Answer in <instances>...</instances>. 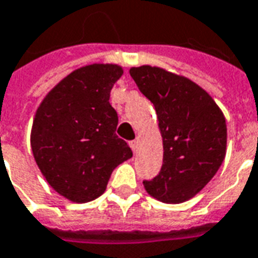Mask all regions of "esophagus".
I'll use <instances>...</instances> for the list:
<instances>
[{
  "label": "esophagus",
  "instance_id": "obj_1",
  "mask_svg": "<svg viewBox=\"0 0 258 258\" xmlns=\"http://www.w3.org/2000/svg\"><path fill=\"white\" fill-rule=\"evenodd\" d=\"M130 148L133 149L134 153H137V149H138V141H131V142H130Z\"/></svg>",
  "mask_w": 258,
  "mask_h": 258
}]
</instances>
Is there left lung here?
<instances>
[{
  "label": "left lung",
  "instance_id": "8db88e82",
  "mask_svg": "<svg viewBox=\"0 0 258 258\" xmlns=\"http://www.w3.org/2000/svg\"><path fill=\"white\" fill-rule=\"evenodd\" d=\"M137 87L153 103L163 137V166L148 194L164 203H182L210 181L225 157V117L194 81L160 68H131Z\"/></svg>",
  "mask_w": 258,
  "mask_h": 258
}]
</instances>
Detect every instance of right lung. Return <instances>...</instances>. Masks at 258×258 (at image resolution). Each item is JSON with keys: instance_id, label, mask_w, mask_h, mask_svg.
Masks as SVG:
<instances>
[{"instance_id": "obj_1", "label": "right lung", "mask_w": 258, "mask_h": 258, "mask_svg": "<svg viewBox=\"0 0 258 258\" xmlns=\"http://www.w3.org/2000/svg\"><path fill=\"white\" fill-rule=\"evenodd\" d=\"M123 74L117 64H90L64 77L37 109L31 149L48 184L76 203L99 198L112 171L133 157L116 135L118 117L109 103Z\"/></svg>"}]
</instances>
